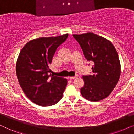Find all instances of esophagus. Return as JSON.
<instances>
[{
	"mask_svg": "<svg viewBox=\"0 0 134 134\" xmlns=\"http://www.w3.org/2000/svg\"><path fill=\"white\" fill-rule=\"evenodd\" d=\"M77 76H73V77H69V79H76V78H77Z\"/></svg>",
	"mask_w": 134,
	"mask_h": 134,
	"instance_id": "esophagus-1",
	"label": "esophagus"
}]
</instances>
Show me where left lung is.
Listing matches in <instances>:
<instances>
[{
	"label": "left lung",
	"mask_w": 134,
	"mask_h": 134,
	"mask_svg": "<svg viewBox=\"0 0 134 134\" xmlns=\"http://www.w3.org/2000/svg\"><path fill=\"white\" fill-rule=\"evenodd\" d=\"M87 61L93 64L92 75L83 76L82 96L90 101L109 96L118 83L121 65L116 49L109 40L93 33L74 34Z\"/></svg>",
	"instance_id": "8db88e82"
}]
</instances>
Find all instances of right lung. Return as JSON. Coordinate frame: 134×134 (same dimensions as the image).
<instances>
[{"label":"right lung","mask_w":134,"mask_h":134,"mask_svg":"<svg viewBox=\"0 0 134 134\" xmlns=\"http://www.w3.org/2000/svg\"><path fill=\"white\" fill-rule=\"evenodd\" d=\"M68 36L66 34L32 40L19 53L16 65L18 81L24 93L35 104L52 105L63 97L67 79L49 74V65L57 49Z\"/></svg>","instance_id":"1"}]
</instances>
